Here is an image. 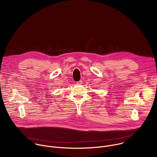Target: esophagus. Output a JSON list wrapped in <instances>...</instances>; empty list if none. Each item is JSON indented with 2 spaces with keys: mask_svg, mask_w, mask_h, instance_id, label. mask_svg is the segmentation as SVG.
<instances>
[{
  "mask_svg": "<svg viewBox=\"0 0 157 157\" xmlns=\"http://www.w3.org/2000/svg\"><path fill=\"white\" fill-rule=\"evenodd\" d=\"M82 83V80H80V81L76 82V84H81Z\"/></svg>",
  "mask_w": 157,
  "mask_h": 157,
  "instance_id": "obj_1",
  "label": "esophagus"
}]
</instances>
